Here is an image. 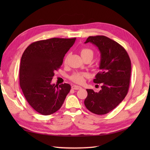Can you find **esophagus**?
<instances>
[{
	"instance_id": "esophagus-1",
	"label": "esophagus",
	"mask_w": 150,
	"mask_h": 150,
	"mask_svg": "<svg viewBox=\"0 0 150 150\" xmlns=\"http://www.w3.org/2000/svg\"><path fill=\"white\" fill-rule=\"evenodd\" d=\"M71 88L73 89V90H80V89H81L82 88L81 86H77V85H73L71 86Z\"/></svg>"
}]
</instances>
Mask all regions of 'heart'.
<instances>
[{
	"label": "heart",
	"instance_id": "1",
	"mask_svg": "<svg viewBox=\"0 0 150 150\" xmlns=\"http://www.w3.org/2000/svg\"><path fill=\"white\" fill-rule=\"evenodd\" d=\"M81 54L82 57L87 56V55H93V51L88 48H84L81 51ZM66 58L65 59V61H66ZM88 74L86 73L83 72H76L70 77V79L73 81L77 84H81L83 82L84 79L85 77H87Z\"/></svg>",
	"mask_w": 150,
	"mask_h": 150
}]
</instances>
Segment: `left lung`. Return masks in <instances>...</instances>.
<instances>
[{
	"label": "left lung",
	"mask_w": 150,
	"mask_h": 150,
	"mask_svg": "<svg viewBox=\"0 0 150 150\" xmlns=\"http://www.w3.org/2000/svg\"><path fill=\"white\" fill-rule=\"evenodd\" d=\"M96 46L100 53L99 69L93 82L101 90L87 89L84 104L91 112L104 115L115 108L128 93L131 77V60L124 47L106 36L89 37L84 42Z\"/></svg>",
	"instance_id": "left-lung-1"
}]
</instances>
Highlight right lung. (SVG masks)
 Returning a JSON list of instances; mask_svg holds the SVG:
<instances>
[{
	"label": "right lung",
	"instance_id": "add662e5",
	"mask_svg": "<svg viewBox=\"0 0 150 150\" xmlns=\"http://www.w3.org/2000/svg\"><path fill=\"white\" fill-rule=\"evenodd\" d=\"M76 38L52 39L31 43L25 50L21 60L19 81L28 103L44 115L58 111L68 94L71 86L52 84L54 71L63 62Z\"/></svg>",
	"mask_w": 150,
	"mask_h": 150
}]
</instances>
